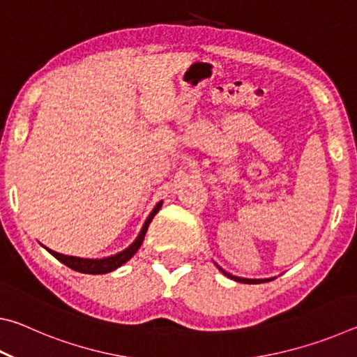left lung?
<instances>
[{"instance_id": "1", "label": "left lung", "mask_w": 357, "mask_h": 357, "mask_svg": "<svg viewBox=\"0 0 357 357\" xmlns=\"http://www.w3.org/2000/svg\"><path fill=\"white\" fill-rule=\"evenodd\" d=\"M217 268H219V271L220 273L223 274V275H227L228 279H231V280H234V282H241V283H263V282H269V280H274L275 277H271V279H245V277H238V275H233V274H229V273H227L225 269H222L219 264H215Z\"/></svg>"}]
</instances>
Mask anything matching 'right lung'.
<instances>
[{"mask_svg":"<svg viewBox=\"0 0 357 357\" xmlns=\"http://www.w3.org/2000/svg\"><path fill=\"white\" fill-rule=\"evenodd\" d=\"M162 208V202H159L154 206V209L151 211V214L148 215V219L144 220L143 227L140 229V233H138L137 239L132 243L128 249H124L123 252L119 253H114V255L110 257H104V258H82V257H72V255H63V253H58L55 250L48 249L45 247L47 252H50L53 257L56 259H59L63 264L68 266V268L77 271V273H83V274H107V273H112V271L118 269L119 266H123L126 261H129V259L135 255L137 250L140 249V245L144 239V234L148 231V227L151 220L154 219V215L159 213V209Z\"/></svg>","mask_w":357,"mask_h":357,"instance_id":"1","label":"right lung"}]
</instances>
